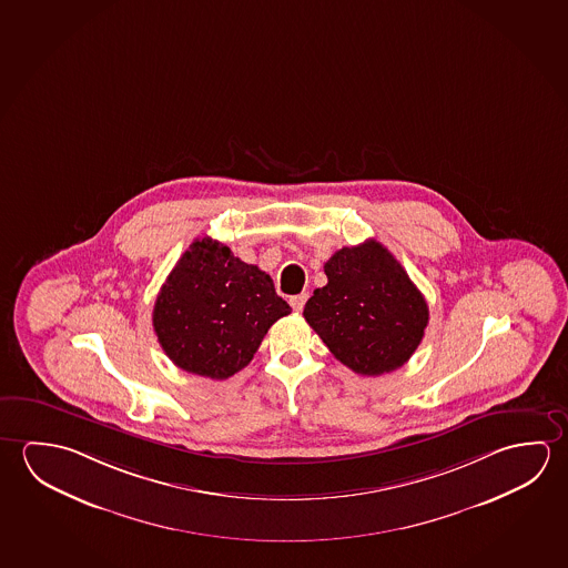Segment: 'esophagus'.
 I'll list each match as a JSON object with an SVG mask.
<instances>
[{"mask_svg": "<svg viewBox=\"0 0 568 568\" xmlns=\"http://www.w3.org/2000/svg\"><path fill=\"white\" fill-rule=\"evenodd\" d=\"M307 298V293H298V295H293V297L288 298V303H291V307L295 308V311H303Z\"/></svg>", "mask_w": 568, "mask_h": 568, "instance_id": "obj_1", "label": "esophagus"}]
</instances>
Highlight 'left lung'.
<instances>
[{"mask_svg":"<svg viewBox=\"0 0 568 568\" xmlns=\"http://www.w3.org/2000/svg\"><path fill=\"white\" fill-rule=\"evenodd\" d=\"M325 287L315 288L303 316L328 351L363 376L400 368L422 343L428 303L382 243L343 247L325 263Z\"/></svg>","mask_w":568,"mask_h":568,"instance_id":"left-lung-1","label":"left lung"}]
</instances>
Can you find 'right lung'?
Here are the masks:
<instances>
[{
    "label": "right lung",
    "mask_w": 568,
    "mask_h": 568,
    "mask_svg": "<svg viewBox=\"0 0 568 568\" xmlns=\"http://www.w3.org/2000/svg\"><path fill=\"white\" fill-rule=\"evenodd\" d=\"M288 313L265 271L202 237L160 288L152 325L178 368L225 381L252 363L271 325Z\"/></svg>",
    "instance_id": "1"
}]
</instances>
